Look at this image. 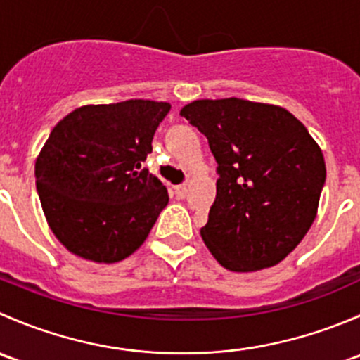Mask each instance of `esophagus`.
<instances>
[{
    "label": "esophagus",
    "instance_id": "esophagus-1",
    "mask_svg": "<svg viewBox=\"0 0 360 360\" xmlns=\"http://www.w3.org/2000/svg\"><path fill=\"white\" fill-rule=\"evenodd\" d=\"M188 193V188L186 184H179V186H174V195H176L177 198H184Z\"/></svg>",
    "mask_w": 360,
    "mask_h": 360
}]
</instances>
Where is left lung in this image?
Wrapping results in <instances>:
<instances>
[{
	"instance_id": "1",
	"label": "left lung",
	"mask_w": 360,
	"mask_h": 360,
	"mask_svg": "<svg viewBox=\"0 0 360 360\" xmlns=\"http://www.w3.org/2000/svg\"><path fill=\"white\" fill-rule=\"evenodd\" d=\"M181 116L207 137L217 162L216 200L200 235L230 271L281 263L315 221L326 183L321 146L275 104L200 99Z\"/></svg>"
}]
</instances>
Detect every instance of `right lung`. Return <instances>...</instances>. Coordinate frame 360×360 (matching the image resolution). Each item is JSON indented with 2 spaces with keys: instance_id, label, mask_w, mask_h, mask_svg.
Masks as SVG:
<instances>
[{
  "instance_id": "obj_1",
  "label": "right lung",
  "mask_w": 360,
  "mask_h": 360,
  "mask_svg": "<svg viewBox=\"0 0 360 360\" xmlns=\"http://www.w3.org/2000/svg\"><path fill=\"white\" fill-rule=\"evenodd\" d=\"M169 103L130 99L76 108L52 129L36 158L46 223L75 256L118 263L136 252L169 203L141 163Z\"/></svg>"
}]
</instances>
